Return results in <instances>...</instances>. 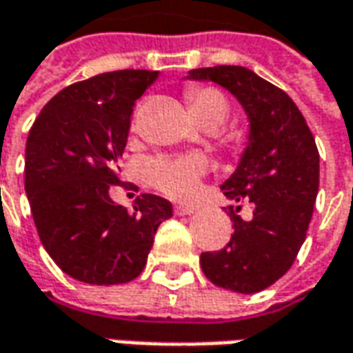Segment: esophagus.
Returning a JSON list of instances; mask_svg holds the SVG:
<instances>
[{
	"mask_svg": "<svg viewBox=\"0 0 353 353\" xmlns=\"http://www.w3.org/2000/svg\"><path fill=\"white\" fill-rule=\"evenodd\" d=\"M194 212H196L194 206H184V204L174 206V214H176V216H190V214H194Z\"/></svg>",
	"mask_w": 353,
	"mask_h": 353,
	"instance_id": "34e87169",
	"label": "esophagus"
}]
</instances>
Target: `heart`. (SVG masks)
I'll list each match as a JSON object with an SVG mask.
<instances>
[{
  "label": "heart",
  "instance_id": "1",
  "mask_svg": "<svg viewBox=\"0 0 353 353\" xmlns=\"http://www.w3.org/2000/svg\"><path fill=\"white\" fill-rule=\"evenodd\" d=\"M188 105L200 123L222 125L230 116V102L220 90L194 88L188 92ZM208 170V161L200 155L157 157L147 161L145 172L159 190L172 198H190L196 194L202 176Z\"/></svg>",
  "mask_w": 353,
  "mask_h": 353
}]
</instances>
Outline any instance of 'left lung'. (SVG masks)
<instances>
[{
    "label": "left lung",
    "mask_w": 353,
    "mask_h": 353,
    "mask_svg": "<svg viewBox=\"0 0 353 353\" xmlns=\"http://www.w3.org/2000/svg\"><path fill=\"white\" fill-rule=\"evenodd\" d=\"M192 80H212L232 92L250 119V141L236 172L222 184L230 200H250L251 220L230 206L234 234L220 251L200 255L204 275L216 287L259 292L283 277L305 243L319 194L320 157L296 103L243 66L190 70Z\"/></svg>",
    "instance_id": "obj_1"
}]
</instances>
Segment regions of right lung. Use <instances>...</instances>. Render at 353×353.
Here are the masks:
<instances>
[{
    "mask_svg": "<svg viewBox=\"0 0 353 353\" xmlns=\"http://www.w3.org/2000/svg\"><path fill=\"white\" fill-rule=\"evenodd\" d=\"M157 70H116L61 90L41 110L25 147V192L43 248L90 285L139 277L169 200L143 194L133 212L110 198L133 105Z\"/></svg>",
    "mask_w": 353,
    "mask_h": 353,
    "instance_id": "add662e5",
    "label": "right lung"
}]
</instances>
